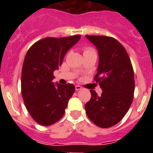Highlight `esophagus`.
<instances>
[{
	"instance_id": "esophagus-1",
	"label": "esophagus",
	"mask_w": 153,
	"mask_h": 153,
	"mask_svg": "<svg viewBox=\"0 0 153 153\" xmlns=\"http://www.w3.org/2000/svg\"><path fill=\"white\" fill-rule=\"evenodd\" d=\"M80 90H82V86H79V85H76L75 86V91H80Z\"/></svg>"
}]
</instances>
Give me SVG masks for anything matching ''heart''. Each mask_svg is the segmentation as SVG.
Returning a JSON list of instances; mask_svg holds the SVG:
<instances>
[{
	"mask_svg": "<svg viewBox=\"0 0 153 153\" xmlns=\"http://www.w3.org/2000/svg\"><path fill=\"white\" fill-rule=\"evenodd\" d=\"M93 51H95L93 48H86L84 49V53H88V52H93Z\"/></svg>",
	"mask_w": 153,
	"mask_h": 153,
	"instance_id": "heart-1",
	"label": "heart"
}]
</instances>
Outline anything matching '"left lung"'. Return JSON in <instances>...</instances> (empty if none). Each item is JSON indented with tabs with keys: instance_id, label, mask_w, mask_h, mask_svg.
I'll list each match as a JSON object with an SVG mask.
<instances>
[{
	"instance_id": "1",
	"label": "left lung",
	"mask_w": 153,
	"mask_h": 153,
	"mask_svg": "<svg viewBox=\"0 0 153 153\" xmlns=\"http://www.w3.org/2000/svg\"><path fill=\"white\" fill-rule=\"evenodd\" d=\"M95 45L99 55L94 80L102 88L98 96L91 90V98L85 105L87 116L101 128L117 124L128 112L135 88L134 72L126 50L116 39L104 36H86Z\"/></svg>"
}]
</instances>
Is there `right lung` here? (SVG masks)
<instances>
[{"label": "right lung", "instance_id": "obj_1", "mask_svg": "<svg viewBox=\"0 0 153 153\" xmlns=\"http://www.w3.org/2000/svg\"><path fill=\"white\" fill-rule=\"evenodd\" d=\"M80 38V35L47 37L35 43L25 55L21 72V93L27 110L41 126L57 122L63 116L74 94L73 84L53 82V72L59 69L66 53Z\"/></svg>", "mask_w": 153, "mask_h": 153}]
</instances>
